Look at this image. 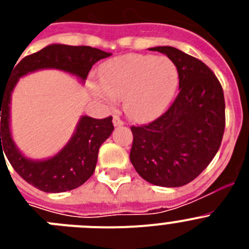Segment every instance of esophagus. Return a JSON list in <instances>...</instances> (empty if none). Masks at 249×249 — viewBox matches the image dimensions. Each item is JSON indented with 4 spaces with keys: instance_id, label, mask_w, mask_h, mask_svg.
I'll list each match as a JSON object with an SVG mask.
<instances>
[{
    "instance_id": "obj_1",
    "label": "esophagus",
    "mask_w": 249,
    "mask_h": 249,
    "mask_svg": "<svg viewBox=\"0 0 249 249\" xmlns=\"http://www.w3.org/2000/svg\"><path fill=\"white\" fill-rule=\"evenodd\" d=\"M124 124V122H123L122 120H121L118 116H113V126L114 127H121Z\"/></svg>"
}]
</instances>
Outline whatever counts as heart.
Listing matches in <instances>:
<instances>
[{"label":"heart","mask_w":249,"mask_h":249,"mask_svg":"<svg viewBox=\"0 0 249 249\" xmlns=\"http://www.w3.org/2000/svg\"><path fill=\"white\" fill-rule=\"evenodd\" d=\"M177 66L168 57L124 54L109 61L102 70V81L92 91L107 105L123 98L133 120L149 121L163 113L178 87Z\"/></svg>","instance_id":"heart-1"}]
</instances>
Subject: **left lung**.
<instances>
[{"label":"left lung","mask_w":249,"mask_h":249,"mask_svg":"<svg viewBox=\"0 0 249 249\" xmlns=\"http://www.w3.org/2000/svg\"><path fill=\"white\" fill-rule=\"evenodd\" d=\"M177 66L179 92L168 111L149 124L132 127L129 160L144 181L181 187L203 172L224 132L223 89L202 61L171 46L149 48Z\"/></svg>","instance_id":"obj_1"}]
</instances>
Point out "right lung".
Instances as JSON below:
<instances>
[{
  "label": "right lung",
  "mask_w": 249,
  "mask_h": 249,
  "mask_svg": "<svg viewBox=\"0 0 249 249\" xmlns=\"http://www.w3.org/2000/svg\"><path fill=\"white\" fill-rule=\"evenodd\" d=\"M108 56L111 53L89 46L52 43L22 58L10 73L3 89L0 87V153L6 155L13 169L26 182L38 190L59 193L74 190L85 183L93 175L101 144L113 131L112 117L96 120L81 116L73 135L62 149L45 160H35L22 153L12 137L11 97L13 89L21 77L39 70H58L85 83L92 66Z\"/></svg>",
  "instance_id": "add662e5"
}]
</instances>
